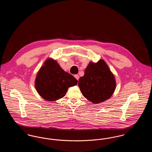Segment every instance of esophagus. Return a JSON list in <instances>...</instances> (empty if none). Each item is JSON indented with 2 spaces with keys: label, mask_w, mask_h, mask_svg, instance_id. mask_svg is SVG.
Returning a JSON list of instances; mask_svg holds the SVG:
<instances>
[{
  "label": "esophagus",
  "mask_w": 152,
  "mask_h": 152,
  "mask_svg": "<svg viewBox=\"0 0 152 152\" xmlns=\"http://www.w3.org/2000/svg\"><path fill=\"white\" fill-rule=\"evenodd\" d=\"M74 76H75V77L76 79L77 80H79V76L78 75H75Z\"/></svg>",
  "instance_id": "obj_1"
}]
</instances>
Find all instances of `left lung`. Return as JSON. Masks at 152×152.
I'll return each instance as SVG.
<instances>
[{
  "mask_svg": "<svg viewBox=\"0 0 152 152\" xmlns=\"http://www.w3.org/2000/svg\"><path fill=\"white\" fill-rule=\"evenodd\" d=\"M78 86L84 97L98 104L108 100L113 94L116 80L108 65L101 59L97 63L89 62L84 75L80 78Z\"/></svg>",
  "mask_w": 152,
  "mask_h": 152,
  "instance_id": "obj_1",
  "label": "left lung"
}]
</instances>
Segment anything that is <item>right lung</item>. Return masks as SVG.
Returning a JSON list of instances; mask_svg holds the SVG:
<instances>
[{
  "label": "right lung",
  "instance_id": "1",
  "mask_svg": "<svg viewBox=\"0 0 152 152\" xmlns=\"http://www.w3.org/2000/svg\"><path fill=\"white\" fill-rule=\"evenodd\" d=\"M77 82L61 68L56 60L48 58L37 73L35 87L45 101H54L65 96L68 88L77 85Z\"/></svg>",
  "mask_w": 152,
  "mask_h": 152
}]
</instances>
